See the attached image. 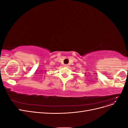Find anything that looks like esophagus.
<instances>
[{
  "label": "esophagus",
  "instance_id": "esophagus-1",
  "mask_svg": "<svg viewBox=\"0 0 128 128\" xmlns=\"http://www.w3.org/2000/svg\"><path fill=\"white\" fill-rule=\"evenodd\" d=\"M64 67H69V64H64Z\"/></svg>",
  "mask_w": 128,
  "mask_h": 128
}]
</instances>
